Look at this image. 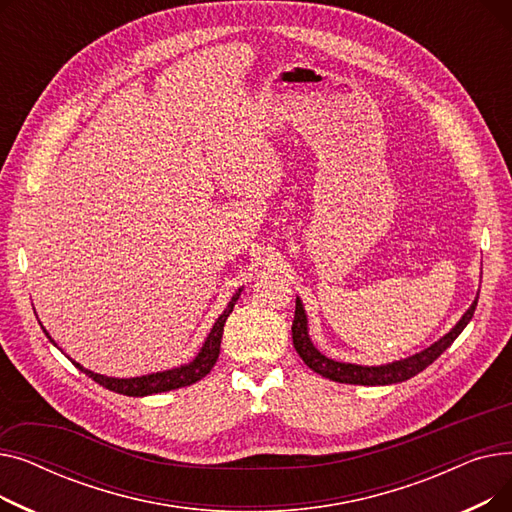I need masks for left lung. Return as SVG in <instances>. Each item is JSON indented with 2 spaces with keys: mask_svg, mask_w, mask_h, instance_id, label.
<instances>
[{
  "mask_svg": "<svg viewBox=\"0 0 512 512\" xmlns=\"http://www.w3.org/2000/svg\"><path fill=\"white\" fill-rule=\"evenodd\" d=\"M477 299L471 303V307L465 311V315L456 321L452 330L444 334L440 340L434 344H429L423 351L384 365H357V363H342L326 357L321 351H317V346L313 344L309 336V319L307 311L303 307V301L297 297V309H294V321H292V344L297 348L299 357L305 361L309 369L319 373L321 378H328L332 382L340 384H359V386H388V384H398V382H407L413 375L423 371L427 365H432L446 348L459 338V334L467 328L471 321Z\"/></svg>",
  "mask_w": 512,
  "mask_h": 512,
  "instance_id": "left-lung-1",
  "label": "left lung"
}]
</instances>
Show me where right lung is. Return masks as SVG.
<instances>
[{
    "mask_svg": "<svg viewBox=\"0 0 512 512\" xmlns=\"http://www.w3.org/2000/svg\"><path fill=\"white\" fill-rule=\"evenodd\" d=\"M242 288H238L232 299L228 303V307L222 311V315L215 319V324L211 328V332L207 334L201 351L195 355L193 361H188L180 367H172V369H166V371H157V373H147V375H139V378H107V375H101V373H95L91 369H85L80 363L70 361L83 371L87 373L89 378H93L99 386L112 390V392H118V394H124V396H149V394H159V392H170V390H176V388H184V386H191L199 380H203L205 375L213 369L215 361H218L220 357V344H222V334H224V324L228 315L232 313L238 297H240ZM43 328V326H41ZM45 336L49 338V342L53 346H58L56 340H53L49 336V332L43 328Z\"/></svg>",
    "mask_w": 512,
    "mask_h": 512,
    "instance_id": "1",
    "label": "right lung"
}]
</instances>
